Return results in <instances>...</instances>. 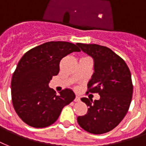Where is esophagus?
I'll use <instances>...</instances> for the list:
<instances>
[{
	"label": "esophagus",
	"mask_w": 146,
	"mask_h": 146,
	"mask_svg": "<svg viewBox=\"0 0 146 146\" xmlns=\"http://www.w3.org/2000/svg\"><path fill=\"white\" fill-rule=\"evenodd\" d=\"M74 101H75V102H79V101H80V97H79L78 96H76V97L74 99Z\"/></svg>",
	"instance_id": "1"
}]
</instances>
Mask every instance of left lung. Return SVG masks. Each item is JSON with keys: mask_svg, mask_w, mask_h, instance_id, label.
I'll return each instance as SVG.
<instances>
[{"mask_svg": "<svg viewBox=\"0 0 146 146\" xmlns=\"http://www.w3.org/2000/svg\"><path fill=\"white\" fill-rule=\"evenodd\" d=\"M76 45L94 60L87 92L100 96L99 100L81 99L89 108L86 115L78 117V123L94 135L107 133L121 123L129 109L133 93L131 74L125 61L107 46L80 42Z\"/></svg>", "mask_w": 146, "mask_h": 146, "instance_id": "8db88e82", "label": "left lung"}]
</instances>
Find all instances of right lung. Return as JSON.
I'll list each match as a JSON object with an SVG mask.
<instances>
[{
	"mask_svg": "<svg viewBox=\"0 0 146 146\" xmlns=\"http://www.w3.org/2000/svg\"><path fill=\"white\" fill-rule=\"evenodd\" d=\"M77 46L64 41H51L31 49L19 60L11 78V100L15 112L25 124L46 127L54 124L61 110L75 98L72 90L65 89L57 96L48 86L60 71V60Z\"/></svg>",
	"mask_w": 146,
	"mask_h": 146,
	"instance_id": "1",
	"label": "right lung"
}]
</instances>
